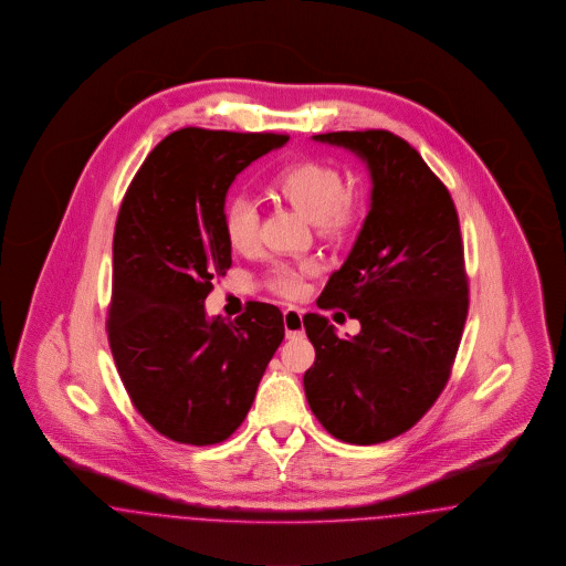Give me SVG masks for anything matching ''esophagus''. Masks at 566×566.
<instances>
[{"instance_id":"1","label":"esophagus","mask_w":566,"mask_h":566,"mask_svg":"<svg viewBox=\"0 0 566 566\" xmlns=\"http://www.w3.org/2000/svg\"><path fill=\"white\" fill-rule=\"evenodd\" d=\"M283 324H285V334H287V338L300 336V334L304 332V326H302V311L296 308V306L285 308V313H283Z\"/></svg>"}]
</instances>
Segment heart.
<instances>
[{"mask_svg":"<svg viewBox=\"0 0 566 566\" xmlns=\"http://www.w3.org/2000/svg\"><path fill=\"white\" fill-rule=\"evenodd\" d=\"M270 189L300 210L306 219L315 221L324 234H343L354 226L357 200L343 191V175L326 161L304 159L279 170ZM223 234L237 253H251L258 244V210L253 202L237 198L223 212ZM311 264H281L272 270L270 285L276 294L300 297L306 290Z\"/></svg>","mask_w":566,"mask_h":566,"instance_id":"b5f03b06","label":"heart"}]
</instances>
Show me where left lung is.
<instances>
[{
	"label": "left lung",
	"instance_id": "8db88e82",
	"mask_svg": "<svg viewBox=\"0 0 566 566\" xmlns=\"http://www.w3.org/2000/svg\"><path fill=\"white\" fill-rule=\"evenodd\" d=\"M313 140L354 150L373 191L352 253L317 300L357 319L359 332L338 338L324 315L302 317L315 347L304 394L332 437L375 446L416 426L451 375L469 313L460 221L446 185L391 132Z\"/></svg>",
	"mask_w": 566,
	"mask_h": 566
}]
</instances>
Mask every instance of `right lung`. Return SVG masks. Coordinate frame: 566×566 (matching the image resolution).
Listing matches in <instances>:
<instances>
[{"label":"right lung","mask_w":566,"mask_h":566,"mask_svg":"<svg viewBox=\"0 0 566 566\" xmlns=\"http://www.w3.org/2000/svg\"><path fill=\"white\" fill-rule=\"evenodd\" d=\"M287 140L182 127L150 150L120 202L108 343L136 411L170 441H226L285 336L272 304L249 302L228 322L209 319L205 300L232 266L223 234L230 185Z\"/></svg>","instance_id":"add662e5"}]
</instances>
